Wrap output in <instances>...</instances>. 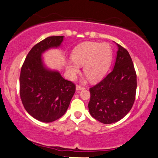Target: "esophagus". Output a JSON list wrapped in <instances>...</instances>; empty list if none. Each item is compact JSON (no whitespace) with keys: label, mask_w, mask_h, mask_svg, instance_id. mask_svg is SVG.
<instances>
[{"label":"esophagus","mask_w":158,"mask_h":158,"mask_svg":"<svg viewBox=\"0 0 158 158\" xmlns=\"http://www.w3.org/2000/svg\"><path fill=\"white\" fill-rule=\"evenodd\" d=\"M76 89H77V90L78 91V90L84 89H85V87H84V86H81V85H77Z\"/></svg>","instance_id":"1"}]
</instances>
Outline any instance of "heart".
Masks as SVG:
<instances>
[{"label": "heart", "instance_id": "obj_1", "mask_svg": "<svg viewBox=\"0 0 158 158\" xmlns=\"http://www.w3.org/2000/svg\"><path fill=\"white\" fill-rule=\"evenodd\" d=\"M112 51L107 43L85 42L74 48L72 59L75 64L84 65L85 76L92 81H96L104 76L110 65ZM67 69L72 76L79 72L78 66L69 63Z\"/></svg>", "mask_w": 158, "mask_h": 158}]
</instances>
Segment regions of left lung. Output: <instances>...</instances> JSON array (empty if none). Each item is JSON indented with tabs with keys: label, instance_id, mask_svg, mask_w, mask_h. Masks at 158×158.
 <instances>
[{
	"label": "left lung",
	"instance_id": "obj_1",
	"mask_svg": "<svg viewBox=\"0 0 158 158\" xmlns=\"http://www.w3.org/2000/svg\"><path fill=\"white\" fill-rule=\"evenodd\" d=\"M118 51L112 72L89 89V110L95 119L112 124L132 109L137 89V74L129 52L117 44Z\"/></svg>",
	"mask_w": 158,
	"mask_h": 158
}]
</instances>
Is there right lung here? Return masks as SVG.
<instances>
[{"label": "right lung", "mask_w": 158, "mask_h": 158, "mask_svg": "<svg viewBox=\"0 0 158 158\" xmlns=\"http://www.w3.org/2000/svg\"><path fill=\"white\" fill-rule=\"evenodd\" d=\"M64 35L46 38L35 44L22 65L20 74V96L28 114L44 123H52L65 114L76 91L72 81L64 79L58 72L44 66L41 54L58 47Z\"/></svg>", "instance_id": "1"}]
</instances>
